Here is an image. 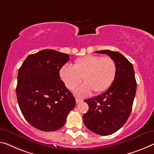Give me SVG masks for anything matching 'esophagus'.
Here are the masks:
<instances>
[{
  "label": "esophagus",
  "instance_id": "obj_1",
  "mask_svg": "<svg viewBox=\"0 0 154 154\" xmlns=\"http://www.w3.org/2000/svg\"><path fill=\"white\" fill-rule=\"evenodd\" d=\"M75 101H76V103H81L82 101H83V100L81 99H79V98H77V97H76V98H75Z\"/></svg>",
  "mask_w": 154,
  "mask_h": 154
}]
</instances>
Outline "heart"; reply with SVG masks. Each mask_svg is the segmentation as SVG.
<instances>
[{"instance_id": "heart-1", "label": "heart", "mask_w": 154, "mask_h": 154, "mask_svg": "<svg viewBox=\"0 0 154 154\" xmlns=\"http://www.w3.org/2000/svg\"><path fill=\"white\" fill-rule=\"evenodd\" d=\"M117 67L115 61L109 56L87 55L75 60L73 66L65 64L60 68V76L68 89L73 90L82 81L75 94L86 97L94 91L100 94L106 91L115 79Z\"/></svg>"}]
</instances>
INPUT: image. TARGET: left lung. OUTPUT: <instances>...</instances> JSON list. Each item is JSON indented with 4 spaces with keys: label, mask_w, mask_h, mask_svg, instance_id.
Returning <instances> with one entry per match:
<instances>
[{
    "label": "left lung",
    "mask_w": 154,
    "mask_h": 154,
    "mask_svg": "<svg viewBox=\"0 0 154 154\" xmlns=\"http://www.w3.org/2000/svg\"><path fill=\"white\" fill-rule=\"evenodd\" d=\"M96 53L107 54L115 61L116 76L111 86L103 94L85 100L89 109L83 116V120L92 132L108 136L118 131L130 116L136 82L133 65L121 53L109 50Z\"/></svg>",
    "instance_id": "left-lung-1"
}]
</instances>
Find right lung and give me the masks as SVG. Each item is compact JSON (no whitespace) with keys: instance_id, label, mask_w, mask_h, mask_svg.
I'll use <instances>...</instances> for the list:
<instances>
[{"instance_id":"right-lung-1","label":"right lung","mask_w":154,"mask_h":154,"mask_svg":"<svg viewBox=\"0 0 154 154\" xmlns=\"http://www.w3.org/2000/svg\"><path fill=\"white\" fill-rule=\"evenodd\" d=\"M69 60L66 53L45 49L28 55L19 68L18 103L24 119L38 130H59L75 108V97L60 76Z\"/></svg>"}]
</instances>
